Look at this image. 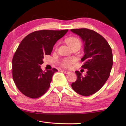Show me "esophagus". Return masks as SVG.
Instances as JSON below:
<instances>
[{
  "instance_id": "34e87169",
  "label": "esophagus",
  "mask_w": 126,
  "mask_h": 126,
  "mask_svg": "<svg viewBox=\"0 0 126 126\" xmlns=\"http://www.w3.org/2000/svg\"><path fill=\"white\" fill-rule=\"evenodd\" d=\"M62 71L63 73H64V74H70V71H66V70H62Z\"/></svg>"
}]
</instances>
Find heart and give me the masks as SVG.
Returning a JSON list of instances; mask_svg holds the SVG:
<instances>
[{"instance_id":"obj_1","label":"heart","mask_w":126,"mask_h":126,"mask_svg":"<svg viewBox=\"0 0 126 126\" xmlns=\"http://www.w3.org/2000/svg\"><path fill=\"white\" fill-rule=\"evenodd\" d=\"M66 43L68 44L70 47H73L75 45H78L79 47L81 46V42L80 40L76 38V37H69L66 40ZM75 62V60L74 59H69V60H64L62 63V65L64 67L68 68L69 66H71V64Z\"/></svg>"}]
</instances>
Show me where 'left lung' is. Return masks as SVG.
<instances>
[{"mask_svg": "<svg viewBox=\"0 0 126 126\" xmlns=\"http://www.w3.org/2000/svg\"><path fill=\"white\" fill-rule=\"evenodd\" d=\"M70 30L84 43L82 68L88 70L85 76L75 71L77 80L72 83L71 87L79 95L90 96L100 90L110 76L113 63L111 47L103 37L92 30L82 28Z\"/></svg>", "mask_w": 126, "mask_h": 126, "instance_id": "left-lung-1", "label": "left lung"}]
</instances>
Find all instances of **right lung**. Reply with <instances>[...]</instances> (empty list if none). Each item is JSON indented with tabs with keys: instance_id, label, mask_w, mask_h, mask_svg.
<instances>
[{
	"instance_id": "right-lung-1",
	"label": "right lung",
	"mask_w": 126,
	"mask_h": 126,
	"mask_svg": "<svg viewBox=\"0 0 126 126\" xmlns=\"http://www.w3.org/2000/svg\"><path fill=\"white\" fill-rule=\"evenodd\" d=\"M68 31H36L20 42L12 59V77L18 89L26 96L38 98L49 88L53 75L58 70L43 71V59L51 54L53 45Z\"/></svg>"
}]
</instances>
